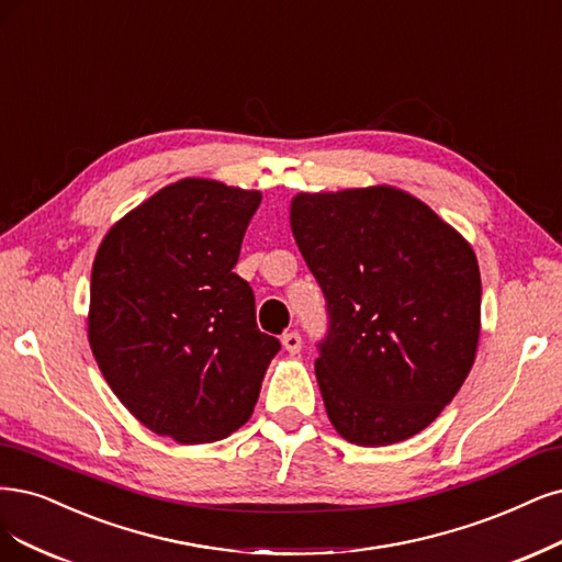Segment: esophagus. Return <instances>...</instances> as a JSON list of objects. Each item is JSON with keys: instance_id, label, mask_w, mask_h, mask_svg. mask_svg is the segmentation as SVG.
Segmentation results:
<instances>
[{"instance_id": "obj_1", "label": "esophagus", "mask_w": 562, "mask_h": 562, "mask_svg": "<svg viewBox=\"0 0 562 562\" xmlns=\"http://www.w3.org/2000/svg\"><path fill=\"white\" fill-rule=\"evenodd\" d=\"M281 344H283V348L288 353H300L302 351V337H300V333H295V330H290V333H285L283 337H281Z\"/></svg>"}]
</instances>
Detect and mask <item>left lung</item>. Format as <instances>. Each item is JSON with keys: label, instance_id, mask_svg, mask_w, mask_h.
I'll return each mask as SVG.
<instances>
[{"label": "left lung", "instance_id": "8db88e82", "mask_svg": "<svg viewBox=\"0 0 562 562\" xmlns=\"http://www.w3.org/2000/svg\"><path fill=\"white\" fill-rule=\"evenodd\" d=\"M290 227L325 295L316 379L327 418L358 447L418 435L474 364L481 274L472 246L391 186L300 192Z\"/></svg>", "mask_w": 562, "mask_h": 562}]
</instances>
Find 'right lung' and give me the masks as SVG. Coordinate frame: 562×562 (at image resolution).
<instances>
[{"instance_id": "add662e5", "label": "right lung", "mask_w": 562, "mask_h": 562, "mask_svg": "<svg viewBox=\"0 0 562 562\" xmlns=\"http://www.w3.org/2000/svg\"><path fill=\"white\" fill-rule=\"evenodd\" d=\"M258 190L181 179L115 223L90 277L88 339L127 412L179 443L225 439L254 414L279 339L232 272Z\"/></svg>"}]
</instances>
